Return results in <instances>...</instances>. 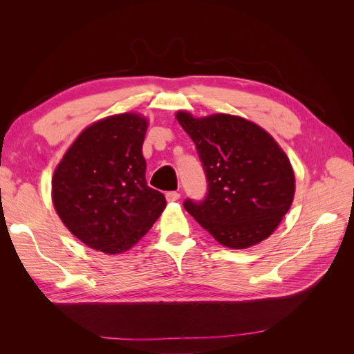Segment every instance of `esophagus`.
Instances as JSON below:
<instances>
[{
  "instance_id": "1",
  "label": "esophagus",
  "mask_w": 354,
  "mask_h": 354,
  "mask_svg": "<svg viewBox=\"0 0 354 354\" xmlns=\"http://www.w3.org/2000/svg\"><path fill=\"white\" fill-rule=\"evenodd\" d=\"M167 196V201L168 202H176L180 199V194L178 192H168V194L165 195Z\"/></svg>"
}]
</instances>
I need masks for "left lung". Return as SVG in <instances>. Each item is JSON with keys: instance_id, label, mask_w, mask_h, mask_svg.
<instances>
[{"instance_id": "left-lung-1", "label": "left lung", "mask_w": 354, "mask_h": 354, "mask_svg": "<svg viewBox=\"0 0 354 354\" xmlns=\"http://www.w3.org/2000/svg\"><path fill=\"white\" fill-rule=\"evenodd\" d=\"M176 118L196 145L208 180L205 201H186L187 212L230 250L269 238L295 195L294 169L279 143L236 115L178 111Z\"/></svg>"}]
</instances>
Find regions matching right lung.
<instances>
[{
	"label": "right lung",
	"instance_id": "1",
	"mask_svg": "<svg viewBox=\"0 0 354 354\" xmlns=\"http://www.w3.org/2000/svg\"><path fill=\"white\" fill-rule=\"evenodd\" d=\"M149 121L140 113L106 116L80 133L51 178L53 205L75 238L104 254H122L165 209L146 183L142 149Z\"/></svg>",
	"mask_w": 354,
	"mask_h": 354
}]
</instances>
